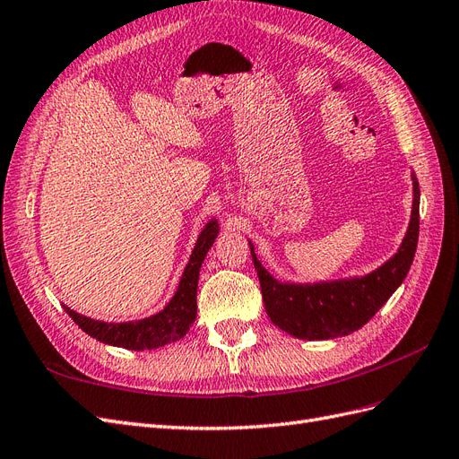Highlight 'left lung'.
Listing matches in <instances>:
<instances>
[{"label":"left lung","mask_w":459,"mask_h":459,"mask_svg":"<svg viewBox=\"0 0 459 459\" xmlns=\"http://www.w3.org/2000/svg\"><path fill=\"white\" fill-rule=\"evenodd\" d=\"M410 224L396 253L381 266L364 273L324 281L277 280L251 255L260 280L264 307L273 325L304 341H325L351 335L364 327L406 280L420 239V184L411 172Z\"/></svg>","instance_id":"obj_1"}]
</instances>
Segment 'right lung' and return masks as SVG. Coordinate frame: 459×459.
I'll return each mask as SVG.
<instances>
[{
	"label": "right lung",
	"mask_w": 459,
	"mask_h": 459,
	"mask_svg": "<svg viewBox=\"0 0 459 459\" xmlns=\"http://www.w3.org/2000/svg\"><path fill=\"white\" fill-rule=\"evenodd\" d=\"M220 233L218 220L211 218L201 230L199 238L193 247L187 266L182 273V280L178 283L174 297L166 307L149 317L132 319V322H103V319H93L76 310L65 307L66 314L71 316L76 325L88 333L90 337L105 344L120 346L128 351H152L159 346H166L176 342L193 325L197 319V283L203 260L212 247Z\"/></svg>",
	"instance_id": "right-lung-1"
}]
</instances>
